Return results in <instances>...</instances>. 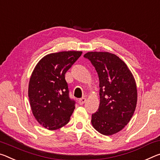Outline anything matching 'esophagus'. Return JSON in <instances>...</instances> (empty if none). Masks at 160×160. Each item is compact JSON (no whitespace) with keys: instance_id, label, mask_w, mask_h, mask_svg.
I'll use <instances>...</instances> for the list:
<instances>
[{"instance_id":"obj_1","label":"esophagus","mask_w":160,"mask_h":160,"mask_svg":"<svg viewBox=\"0 0 160 160\" xmlns=\"http://www.w3.org/2000/svg\"><path fill=\"white\" fill-rule=\"evenodd\" d=\"M86 102V98H82L79 99V100H78V102H79L80 105H83L85 102Z\"/></svg>"}]
</instances>
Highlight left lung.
<instances>
[{"instance_id":"left-lung-1","label":"left lung","mask_w":160,"mask_h":160,"mask_svg":"<svg viewBox=\"0 0 160 160\" xmlns=\"http://www.w3.org/2000/svg\"><path fill=\"white\" fill-rule=\"evenodd\" d=\"M100 80V106L91 123L98 132L112 135L128 125L135 111L138 90L135 78L123 60L108 52H88Z\"/></svg>"}]
</instances>
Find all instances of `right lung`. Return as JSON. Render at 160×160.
Listing matches in <instances>:
<instances>
[{
  "label": "right lung",
  "mask_w": 160,
  "mask_h": 160,
  "mask_svg": "<svg viewBox=\"0 0 160 160\" xmlns=\"http://www.w3.org/2000/svg\"><path fill=\"white\" fill-rule=\"evenodd\" d=\"M82 51H62L46 55L35 65L28 84L32 115L49 130L65 126L74 111L65 75L82 55Z\"/></svg>",
  "instance_id": "1"
}]
</instances>
